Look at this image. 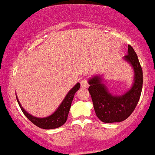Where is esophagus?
I'll return each instance as SVG.
<instances>
[{
    "label": "esophagus",
    "instance_id": "1",
    "mask_svg": "<svg viewBox=\"0 0 155 155\" xmlns=\"http://www.w3.org/2000/svg\"><path fill=\"white\" fill-rule=\"evenodd\" d=\"M81 87H84V88H87L88 87L89 84L87 83V81L86 78H83L81 81Z\"/></svg>",
    "mask_w": 155,
    "mask_h": 155
}]
</instances>
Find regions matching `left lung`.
I'll return each instance as SVG.
<instances>
[{"label":"left lung","instance_id":"1","mask_svg":"<svg viewBox=\"0 0 155 155\" xmlns=\"http://www.w3.org/2000/svg\"><path fill=\"white\" fill-rule=\"evenodd\" d=\"M134 70V82L127 92L112 94L103 81L102 75L96 74L88 80V91L92 99L94 112L101 121L106 124L119 123L127 119L136 108L141 94L143 71L137 55L131 46L124 57Z\"/></svg>","mask_w":155,"mask_h":155}]
</instances>
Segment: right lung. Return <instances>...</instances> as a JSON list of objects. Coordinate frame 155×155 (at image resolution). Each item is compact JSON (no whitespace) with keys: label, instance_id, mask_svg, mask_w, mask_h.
<instances>
[{"label":"right lung","instance_id":"add662e5","mask_svg":"<svg viewBox=\"0 0 155 155\" xmlns=\"http://www.w3.org/2000/svg\"><path fill=\"white\" fill-rule=\"evenodd\" d=\"M80 83H77L67 94L65 98L62 101L61 105H59L57 110L53 113H52L50 116L43 117V118H39V117H35L32 115L29 114L28 112L25 110L24 108L21 106V103L18 101V98L16 96L18 103L21 108L22 113L26 116L27 118L30 120L33 124L37 126L39 128L46 129V130H51V129H56L61 127L65 124V122L68 120V113H69L70 108L71 106V103L73 101L74 94L77 91H78L80 88Z\"/></svg>","mask_w":155,"mask_h":155}]
</instances>
